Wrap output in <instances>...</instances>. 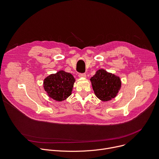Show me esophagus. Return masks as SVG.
Listing matches in <instances>:
<instances>
[{
  "label": "esophagus",
  "instance_id": "1",
  "mask_svg": "<svg viewBox=\"0 0 159 159\" xmlns=\"http://www.w3.org/2000/svg\"><path fill=\"white\" fill-rule=\"evenodd\" d=\"M79 77L80 78H85L86 77V74L83 73V74H79Z\"/></svg>",
  "mask_w": 159,
  "mask_h": 159
}]
</instances>
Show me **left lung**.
<instances>
[{"label":"left lung","mask_w":159,"mask_h":159,"mask_svg":"<svg viewBox=\"0 0 159 159\" xmlns=\"http://www.w3.org/2000/svg\"><path fill=\"white\" fill-rule=\"evenodd\" d=\"M90 81L96 96L103 101L115 98L121 85L120 77L103 69L98 70Z\"/></svg>","instance_id":"left-lung-1"}]
</instances>
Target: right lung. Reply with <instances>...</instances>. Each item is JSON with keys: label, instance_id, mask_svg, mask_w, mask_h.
Returning <instances> with one entry per match:
<instances>
[{"label": "right lung", "instance_id": "right-lung-1", "mask_svg": "<svg viewBox=\"0 0 159 159\" xmlns=\"http://www.w3.org/2000/svg\"><path fill=\"white\" fill-rule=\"evenodd\" d=\"M74 82L71 74L61 70L44 80V89L50 98L61 101L71 95Z\"/></svg>", "mask_w": 159, "mask_h": 159}]
</instances>
